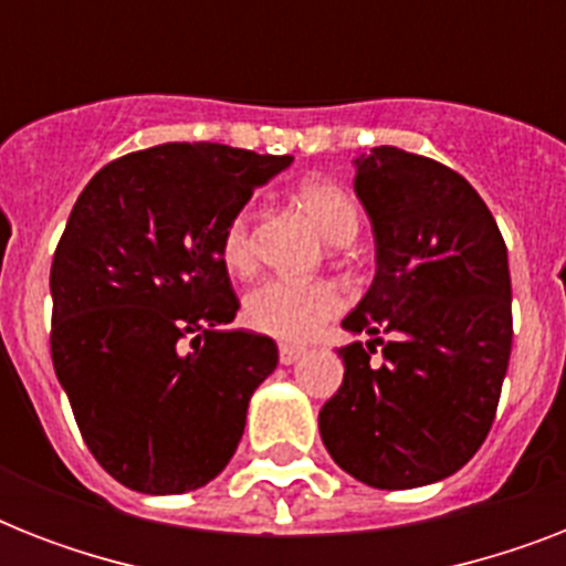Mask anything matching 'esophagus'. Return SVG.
Segmentation results:
<instances>
[{
    "label": "esophagus",
    "instance_id": "1",
    "mask_svg": "<svg viewBox=\"0 0 566 566\" xmlns=\"http://www.w3.org/2000/svg\"><path fill=\"white\" fill-rule=\"evenodd\" d=\"M305 353H308V349H305V346H300V344H282V346H279V361L296 364Z\"/></svg>",
    "mask_w": 566,
    "mask_h": 566
}]
</instances>
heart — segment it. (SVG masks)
I'll return each mask as SVG.
<instances>
[{
  "label": "heart",
  "mask_w": 566,
  "mask_h": 566,
  "mask_svg": "<svg viewBox=\"0 0 566 566\" xmlns=\"http://www.w3.org/2000/svg\"><path fill=\"white\" fill-rule=\"evenodd\" d=\"M300 199L332 243H346L355 238L361 213L353 196L337 181L308 179L300 188ZM220 258L226 270L234 275L252 270L255 252H252L249 213L231 217L229 226L222 229ZM344 302V293L335 282L264 279L243 296V317L255 332L282 337V340H300V337L314 335L326 319L340 314Z\"/></svg>",
  "instance_id": "heart-1"
}]
</instances>
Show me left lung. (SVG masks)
Segmentation results:
<instances>
[{
	"instance_id": "1",
	"label": "left lung",
	"mask_w": 566,
	"mask_h": 566,
	"mask_svg": "<svg viewBox=\"0 0 566 566\" xmlns=\"http://www.w3.org/2000/svg\"><path fill=\"white\" fill-rule=\"evenodd\" d=\"M376 279L344 319V385L319 411L335 464L381 491L440 482L488 438L511 358V273L500 226L443 164L376 146L355 158ZM382 346V364L370 363Z\"/></svg>"
}]
</instances>
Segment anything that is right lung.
<instances>
[{"mask_svg": "<svg viewBox=\"0 0 566 566\" xmlns=\"http://www.w3.org/2000/svg\"><path fill=\"white\" fill-rule=\"evenodd\" d=\"M291 161L164 144L105 164L75 199L49 273L52 364L93 458L132 491H196L238 449L279 349L229 328L220 238Z\"/></svg>", "mask_w": 566, "mask_h": 566, "instance_id": "add662e5", "label": "right lung"}]
</instances>
